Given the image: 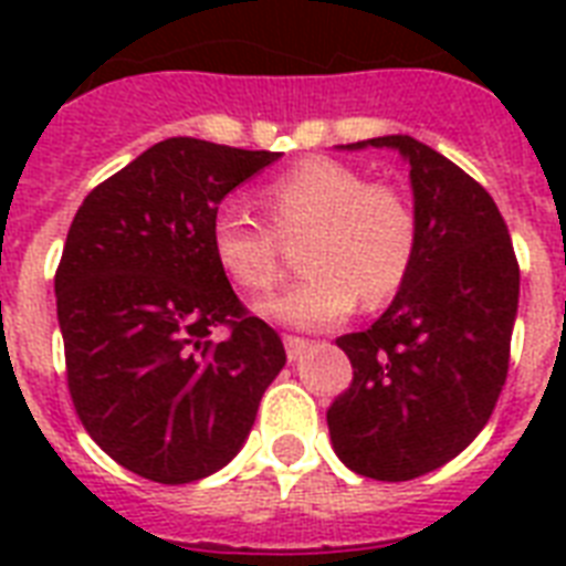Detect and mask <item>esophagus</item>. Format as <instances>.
I'll use <instances>...</instances> for the list:
<instances>
[{
	"instance_id": "esophagus-1",
	"label": "esophagus",
	"mask_w": 566,
	"mask_h": 566,
	"mask_svg": "<svg viewBox=\"0 0 566 566\" xmlns=\"http://www.w3.org/2000/svg\"><path fill=\"white\" fill-rule=\"evenodd\" d=\"M284 349H287V358L291 361H300L305 349H308V340H302V337H284Z\"/></svg>"
}]
</instances>
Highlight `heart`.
<instances>
[{
	"label": "heart",
	"mask_w": 566,
	"mask_h": 566,
	"mask_svg": "<svg viewBox=\"0 0 566 566\" xmlns=\"http://www.w3.org/2000/svg\"><path fill=\"white\" fill-rule=\"evenodd\" d=\"M264 205L284 238L308 231V273L258 305L291 328H326L353 314L358 300L381 305L399 293L417 261V211L402 190L332 158H308L264 188ZM211 252L243 291L279 282V235L247 205L226 199L211 217Z\"/></svg>",
	"instance_id": "b5f03b06"
}]
</instances>
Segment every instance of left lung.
I'll return each mask as SVG.
<instances>
[{
  "mask_svg": "<svg viewBox=\"0 0 566 566\" xmlns=\"http://www.w3.org/2000/svg\"><path fill=\"white\" fill-rule=\"evenodd\" d=\"M396 149L411 167L417 261L367 332L337 337L353 385L328 408V434L353 473L408 482L464 452L509 376L520 266L491 193L408 135L344 149Z\"/></svg>",
  "mask_w": 566,
  "mask_h": 566,
  "instance_id": "left-lung-1",
  "label": "left lung"
}]
</instances>
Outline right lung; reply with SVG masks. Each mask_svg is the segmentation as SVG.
Instances as JSON below:
<instances>
[{"mask_svg": "<svg viewBox=\"0 0 566 566\" xmlns=\"http://www.w3.org/2000/svg\"><path fill=\"white\" fill-rule=\"evenodd\" d=\"M273 161L170 137L93 188L70 226L55 273L70 396L102 452L149 482L229 464L287 361L211 252L217 205ZM220 325L230 335L213 342Z\"/></svg>", "mask_w": 566, "mask_h": 566, "instance_id": "obj_1", "label": "right lung"}]
</instances>
